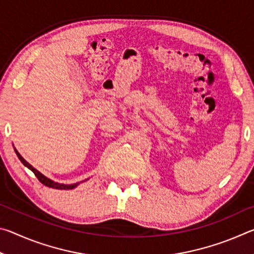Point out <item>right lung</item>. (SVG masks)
Masks as SVG:
<instances>
[{
  "label": "right lung",
  "instance_id": "1",
  "mask_svg": "<svg viewBox=\"0 0 254 254\" xmlns=\"http://www.w3.org/2000/svg\"><path fill=\"white\" fill-rule=\"evenodd\" d=\"M15 150V149H14ZM15 153H16V156H18V158L20 159V161L23 163V165L27 167V168H29L30 170L32 171V173L36 175V177L39 179V182L41 183V184H44L45 186H47V187H50V188H55V189H72V188H75V187H77L78 186V183H76V184H71V185H65V184H59V183H56V182H54V180H51V179H49V178H47L46 176H44L42 175L41 173H39V171H38L36 168H33V167L30 165V163L28 162V161H25L24 159L22 158V156H21V154L16 151L15 150Z\"/></svg>",
  "mask_w": 254,
  "mask_h": 254
}]
</instances>
